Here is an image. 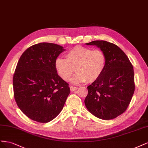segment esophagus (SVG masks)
Returning <instances> with one entry per match:
<instances>
[{
	"label": "esophagus",
	"mask_w": 148,
	"mask_h": 148,
	"mask_svg": "<svg viewBox=\"0 0 148 148\" xmlns=\"http://www.w3.org/2000/svg\"><path fill=\"white\" fill-rule=\"evenodd\" d=\"M78 88L76 87H74V86H70V89H71V92H74L76 90H77Z\"/></svg>",
	"instance_id": "34e87169"
}]
</instances>
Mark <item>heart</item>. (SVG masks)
I'll return each mask as SVG.
<instances>
[{
	"label": "heart",
	"instance_id": "heart-1",
	"mask_svg": "<svg viewBox=\"0 0 148 148\" xmlns=\"http://www.w3.org/2000/svg\"><path fill=\"white\" fill-rule=\"evenodd\" d=\"M106 57L100 50H93L82 46H76L66 53V59L58 58L55 68L59 75L68 82L74 73H77L74 79L75 83H91L97 80L105 68Z\"/></svg>",
	"mask_w": 148,
	"mask_h": 148
}]
</instances>
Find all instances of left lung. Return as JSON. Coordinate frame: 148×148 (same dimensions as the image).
<instances>
[{
    "label": "left lung",
    "instance_id": "obj_1",
    "mask_svg": "<svg viewBox=\"0 0 148 148\" xmlns=\"http://www.w3.org/2000/svg\"><path fill=\"white\" fill-rule=\"evenodd\" d=\"M97 45L106 57L100 77L87 87L85 104L90 112L103 120H110L124 112L135 92L134 71L129 59L118 46L105 40L86 44Z\"/></svg>",
    "mask_w": 148,
    "mask_h": 148
}]
</instances>
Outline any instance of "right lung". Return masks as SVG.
<instances>
[{
  "label": "right lung",
  "instance_id": "1",
  "mask_svg": "<svg viewBox=\"0 0 148 148\" xmlns=\"http://www.w3.org/2000/svg\"><path fill=\"white\" fill-rule=\"evenodd\" d=\"M63 47L42 42L26 49L13 74L14 98L18 106L32 120L47 123L63 108L69 94V84L57 73L55 61Z\"/></svg>",
  "mask_w": 148,
  "mask_h": 148
}]
</instances>
